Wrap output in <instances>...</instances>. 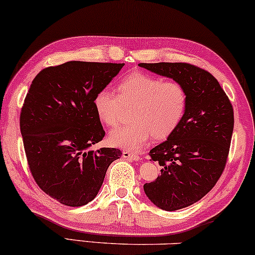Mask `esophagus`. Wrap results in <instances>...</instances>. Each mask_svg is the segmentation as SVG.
Segmentation results:
<instances>
[{
    "label": "esophagus",
    "mask_w": 255,
    "mask_h": 255,
    "mask_svg": "<svg viewBox=\"0 0 255 255\" xmlns=\"http://www.w3.org/2000/svg\"><path fill=\"white\" fill-rule=\"evenodd\" d=\"M124 157H125V159L133 160V161H138V160H140V156H138L137 154L131 153V151H129V150H125L124 151Z\"/></svg>",
    "instance_id": "34e87169"
}]
</instances>
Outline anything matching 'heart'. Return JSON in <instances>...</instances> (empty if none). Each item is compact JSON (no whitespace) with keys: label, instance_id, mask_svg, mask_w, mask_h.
<instances>
[{"label":"heart","instance_id":"1","mask_svg":"<svg viewBox=\"0 0 255 255\" xmlns=\"http://www.w3.org/2000/svg\"><path fill=\"white\" fill-rule=\"evenodd\" d=\"M117 92L99 90L93 105L100 120L108 127L120 125L125 107L130 108V124L109 135L113 144L130 150L140 149L151 136L155 140L170 136L182 122L188 106L182 83L138 70L122 77Z\"/></svg>","mask_w":255,"mask_h":255}]
</instances>
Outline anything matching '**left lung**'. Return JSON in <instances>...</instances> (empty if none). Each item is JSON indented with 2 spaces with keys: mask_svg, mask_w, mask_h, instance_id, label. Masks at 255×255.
Wrapping results in <instances>:
<instances>
[{
  "mask_svg": "<svg viewBox=\"0 0 255 255\" xmlns=\"http://www.w3.org/2000/svg\"><path fill=\"white\" fill-rule=\"evenodd\" d=\"M182 83L188 94L185 118L165 142L149 151L161 175L143 189L163 211L188 207L211 191L224 173L234 128V112L218 80L185 62L140 63Z\"/></svg>",
  "mask_w": 255,
  "mask_h": 255,
  "instance_id": "obj_1",
  "label": "left lung"
}]
</instances>
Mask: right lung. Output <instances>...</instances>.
Instances as JSON below:
<instances>
[{"label": "right lung", "instance_id": "right-lung-1", "mask_svg": "<svg viewBox=\"0 0 255 255\" xmlns=\"http://www.w3.org/2000/svg\"><path fill=\"white\" fill-rule=\"evenodd\" d=\"M125 63L69 62L42 69L31 82L20 128L31 175L46 194L66 206L92 201L118 148L90 150L105 137L93 100Z\"/></svg>", "mask_w": 255, "mask_h": 255}]
</instances>
